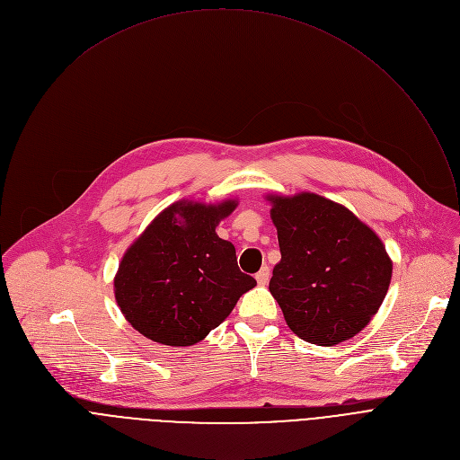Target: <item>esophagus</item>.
I'll return each instance as SVG.
<instances>
[{"label":"esophagus","mask_w":460,"mask_h":460,"mask_svg":"<svg viewBox=\"0 0 460 460\" xmlns=\"http://www.w3.org/2000/svg\"><path fill=\"white\" fill-rule=\"evenodd\" d=\"M270 277H271L270 268H261V270L256 273V282H258L260 286H266V284L270 282Z\"/></svg>","instance_id":"1"}]
</instances>
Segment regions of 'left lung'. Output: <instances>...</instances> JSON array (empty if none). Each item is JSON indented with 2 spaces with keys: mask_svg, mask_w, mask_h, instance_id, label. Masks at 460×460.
<instances>
[{
  "mask_svg": "<svg viewBox=\"0 0 460 460\" xmlns=\"http://www.w3.org/2000/svg\"><path fill=\"white\" fill-rule=\"evenodd\" d=\"M282 260L270 291L302 341L333 346L362 332L391 280L380 238L346 208L302 192L270 196Z\"/></svg>",
  "mask_w": 460,
  "mask_h": 460,
  "instance_id": "8db88e82",
  "label": "left lung"
}]
</instances>
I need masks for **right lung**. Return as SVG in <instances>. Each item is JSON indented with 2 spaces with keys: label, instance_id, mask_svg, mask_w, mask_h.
<instances>
[{
  "label": "right lung",
  "instance_id": "right-lung-1",
  "mask_svg": "<svg viewBox=\"0 0 460 460\" xmlns=\"http://www.w3.org/2000/svg\"><path fill=\"white\" fill-rule=\"evenodd\" d=\"M234 202L167 208L125 252L116 302L144 337L165 346H192L209 335L256 286L240 271L234 245L215 227Z\"/></svg>",
  "mask_w": 460,
  "mask_h": 460
}]
</instances>
